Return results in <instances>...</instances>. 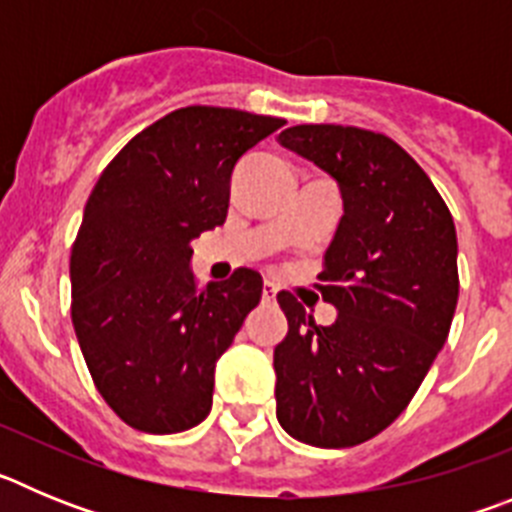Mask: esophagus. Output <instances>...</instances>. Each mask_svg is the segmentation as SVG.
Here are the masks:
<instances>
[{"instance_id":"esophagus-1","label":"esophagus","mask_w":512,"mask_h":512,"mask_svg":"<svg viewBox=\"0 0 512 512\" xmlns=\"http://www.w3.org/2000/svg\"><path fill=\"white\" fill-rule=\"evenodd\" d=\"M277 292H279L277 284L269 282V279H266V282H264V289H261V295H264V300H266V302H271V300H274V297H277Z\"/></svg>"}]
</instances>
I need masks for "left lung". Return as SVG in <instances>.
<instances>
[{
	"label": "left lung",
	"instance_id": "8db88e82",
	"mask_svg": "<svg viewBox=\"0 0 512 512\" xmlns=\"http://www.w3.org/2000/svg\"><path fill=\"white\" fill-rule=\"evenodd\" d=\"M279 140L336 179L343 217L315 284L336 305V323L318 325L292 292L277 295L289 325L274 348L277 418L297 441L348 449L395 423L449 338L454 217L387 135L295 125Z\"/></svg>",
	"mask_w": 512,
	"mask_h": 512
}]
</instances>
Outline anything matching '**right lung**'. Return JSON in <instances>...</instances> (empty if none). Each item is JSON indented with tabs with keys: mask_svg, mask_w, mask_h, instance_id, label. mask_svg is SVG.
I'll return each instance as SVG.
<instances>
[{
	"mask_svg": "<svg viewBox=\"0 0 512 512\" xmlns=\"http://www.w3.org/2000/svg\"><path fill=\"white\" fill-rule=\"evenodd\" d=\"M282 125L182 107L140 130L89 194L71 248V320L94 387L135 431L179 433L210 413L215 361L264 279L241 266L200 287L189 241L225 223L238 158Z\"/></svg>",
	"mask_w": 512,
	"mask_h": 512,
	"instance_id": "1",
	"label": "right lung"
}]
</instances>
